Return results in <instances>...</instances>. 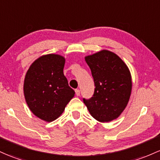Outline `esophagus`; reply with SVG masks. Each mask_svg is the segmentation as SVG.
<instances>
[{
    "instance_id": "1",
    "label": "esophagus",
    "mask_w": 160,
    "mask_h": 160,
    "mask_svg": "<svg viewBox=\"0 0 160 160\" xmlns=\"http://www.w3.org/2000/svg\"><path fill=\"white\" fill-rule=\"evenodd\" d=\"M75 93H76V96H80V89H75Z\"/></svg>"
}]
</instances>
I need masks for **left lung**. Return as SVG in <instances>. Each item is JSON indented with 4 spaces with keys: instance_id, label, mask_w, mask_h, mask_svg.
Here are the masks:
<instances>
[{
    "instance_id": "obj_1",
    "label": "left lung",
    "mask_w": 160,
    "mask_h": 160,
    "mask_svg": "<svg viewBox=\"0 0 160 160\" xmlns=\"http://www.w3.org/2000/svg\"><path fill=\"white\" fill-rule=\"evenodd\" d=\"M93 77L94 93L83 99L89 113L97 121L108 122L124 111L131 96L132 82L127 65L117 54L102 50L85 58Z\"/></svg>"
}]
</instances>
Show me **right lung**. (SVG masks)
Here are the masks:
<instances>
[{
  "instance_id": "obj_1",
  "label": "right lung",
  "mask_w": 160,
  "mask_h": 160,
  "mask_svg": "<svg viewBox=\"0 0 160 160\" xmlns=\"http://www.w3.org/2000/svg\"><path fill=\"white\" fill-rule=\"evenodd\" d=\"M65 59L49 54L38 58L28 70L23 91L29 109L45 122H52L64 112L75 92L68 85L63 69Z\"/></svg>"
}]
</instances>
